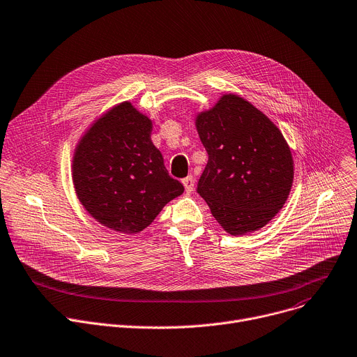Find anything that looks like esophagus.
Returning <instances> with one entry per match:
<instances>
[{"label": "esophagus", "instance_id": "1", "mask_svg": "<svg viewBox=\"0 0 357 357\" xmlns=\"http://www.w3.org/2000/svg\"><path fill=\"white\" fill-rule=\"evenodd\" d=\"M182 183H183V186H185V190H186L188 193H190V192L193 190V186H195V179H193L192 175H189V176H186V178L182 179Z\"/></svg>", "mask_w": 357, "mask_h": 357}]
</instances>
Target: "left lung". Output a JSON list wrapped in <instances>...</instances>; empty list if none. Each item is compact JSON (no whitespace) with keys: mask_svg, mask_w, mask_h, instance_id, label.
I'll use <instances>...</instances> for the list:
<instances>
[{"mask_svg":"<svg viewBox=\"0 0 357 357\" xmlns=\"http://www.w3.org/2000/svg\"><path fill=\"white\" fill-rule=\"evenodd\" d=\"M208 164L198 193L231 235L264 226L283 208L294 183V159L279 128L238 95L220 96L197 116Z\"/></svg>","mask_w":357,"mask_h":357,"instance_id":"left-lung-1","label":"left lung"}]
</instances>
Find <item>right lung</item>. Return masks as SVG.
Listing matches in <instances>:
<instances>
[{"label": "right lung", "instance_id": "1", "mask_svg": "<svg viewBox=\"0 0 357 357\" xmlns=\"http://www.w3.org/2000/svg\"><path fill=\"white\" fill-rule=\"evenodd\" d=\"M152 121L122 102L96 119L75 148L73 181L86 212L107 228L138 234L183 193L151 141Z\"/></svg>", "mask_w": 357, "mask_h": 357}]
</instances>
